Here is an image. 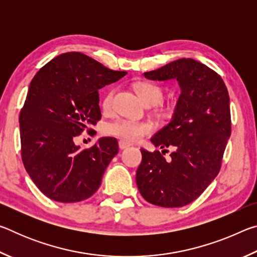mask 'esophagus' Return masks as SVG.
Segmentation results:
<instances>
[{
    "label": "esophagus",
    "instance_id": "34e87169",
    "mask_svg": "<svg viewBox=\"0 0 257 257\" xmlns=\"http://www.w3.org/2000/svg\"><path fill=\"white\" fill-rule=\"evenodd\" d=\"M130 145V143H128V142H124V141H120L119 142V147H120V150H124V149H127V147H129Z\"/></svg>",
    "mask_w": 257,
    "mask_h": 257
}]
</instances>
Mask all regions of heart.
<instances>
[{
    "label": "heart",
    "mask_w": 257,
    "mask_h": 257,
    "mask_svg": "<svg viewBox=\"0 0 257 257\" xmlns=\"http://www.w3.org/2000/svg\"><path fill=\"white\" fill-rule=\"evenodd\" d=\"M137 94L146 105H158L164 97V89L162 86L153 81H139L135 85ZM115 94V88L107 90L102 98L103 111H110L112 107L113 97ZM103 132L108 136H114L127 142H137L146 135L153 132V125L147 121H136L125 118H118L112 120L104 125Z\"/></svg>",
    "instance_id": "obj_1"
}]
</instances>
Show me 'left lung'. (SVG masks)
Listing matches in <instances>:
<instances>
[{
  "instance_id": "8db88e82",
  "label": "left lung",
  "mask_w": 257,
  "mask_h": 257,
  "mask_svg": "<svg viewBox=\"0 0 257 257\" xmlns=\"http://www.w3.org/2000/svg\"><path fill=\"white\" fill-rule=\"evenodd\" d=\"M144 76L177 79L181 94L171 122L151 139L162 153L141 150L138 190L153 205L184 206L201 196L221 169L231 134L228 89L220 75L193 59L176 60ZM168 147L174 151L165 159Z\"/></svg>"
}]
</instances>
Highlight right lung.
I'll list each match as a JSON object with an SVG mask.
<instances>
[{
    "label": "right lung",
    "instance_id": "1",
    "mask_svg": "<svg viewBox=\"0 0 257 257\" xmlns=\"http://www.w3.org/2000/svg\"><path fill=\"white\" fill-rule=\"evenodd\" d=\"M114 71L80 52L60 54L30 82L20 111L21 159L43 194L55 202L75 203L98 189L103 173L118 154V141L103 137L89 149L77 136L101 120L98 89L119 80Z\"/></svg>",
    "mask_w": 257,
    "mask_h": 257
}]
</instances>
